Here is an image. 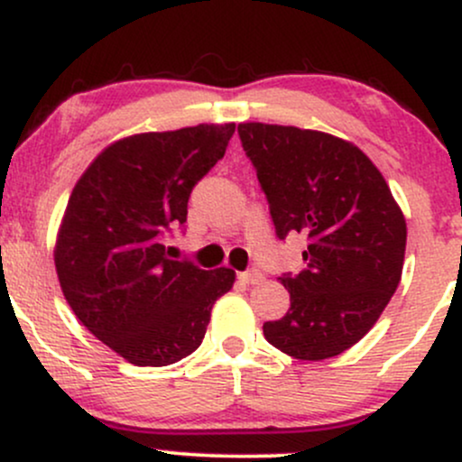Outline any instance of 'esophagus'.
Listing matches in <instances>:
<instances>
[{"label": "esophagus", "instance_id": "34e87169", "mask_svg": "<svg viewBox=\"0 0 462 462\" xmlns=\"http://www.w3.org/2000/svg\"><path fill=\"white\" fill-rule=\"evenodd\" d=\"M238 278H241V282H245V284H261L264 280V275L258 272V269H249V272L238 273Z\"/></svg>", "mask_w": 462, "mask_h": 462}]
</instances>
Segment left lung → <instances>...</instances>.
Listing matches in <instances>:
<instances>
[{"label": "left lung", "instance_id": "obj_1", "mask_svg": "<svg viewBox=\"0 0 462 462\" xmlns=\"http://www.w3.org/2000/svg\"><path fill=\"white\" fill-rule=\"evenodd\" d=\"M238 136L275 235L309 238L306 269L278 278L291 309L264 323V338L300 360L338 356L374 328L400 284L404 215L378 167L352 143L269 124H241Z\"/></svg>", "mask_w": 462, "mask_h": 462}]
</instances>
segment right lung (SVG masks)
Here are the masks:
<instances>
[{
    "instance_id": "add662e5",
    "label": "right lung",
    "mask_w": 462,
    "mask_h": 462,
    "mask_svg": "<svg viewBox=\"0 0 462 462\" xmlns=\"http://www.w3.org/2000/svg\"><path fill=\"white\" fill-rule=\"evenodd\" d=\"M235 128L199 124L121 139L71 190L54 249L60 289L82 326L136 367L193 354L213 304L235 284L232 269L206 272L164 247Z\"/></svg>"
}]
</instances>
